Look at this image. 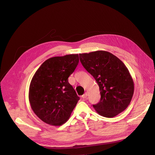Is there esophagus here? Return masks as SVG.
Returning a JSON list of instances; mask_svg holds the SVG:
<instances>
[{
    "label": "esophagus",
    "mask_w": 155,
    "mask_h": 155,
    "mask_svg": "<svg viewBox=\"0 0 155 155\" xmlns=\"http://www.w3.org/2000/svg\"><path fill=\"white\" fill-rule=\"evenodd\" d=\"M82 97L83 99H86L87 97V93L86 92V93H85L82 96Z\"/></svg>",
    "instance_id": "esophagus-1"
}]
</instances>
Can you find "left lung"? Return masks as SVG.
I'll return each instance as SVG.
<instances>
[{
	"mask_svg": "<svg viewBox=\"0 0 155 155\" xmlns=\"http://www.w3.org/2000/svg\"><path fill=\"white\" fill-rule=\"evenodd\" d=\"M80 60L99 86L101 101L93 105L102 116L112 118L123 112L131 101L134 82L124 63L106 51L80 53Z\"/></svg>",
	"mask_w": 155,
	"mask_h": 155,
	"instance_id": "1",
	"label": "left lung"
}]
</instances>
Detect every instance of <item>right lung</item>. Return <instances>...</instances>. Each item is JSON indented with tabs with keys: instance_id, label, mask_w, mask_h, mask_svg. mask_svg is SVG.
Returning <instances> with one entry per match:
<instances>
[{
	"instance_id": "add662e5",
	"label": "right lung",
	"mask_w": 155,
	"mask_h": 155,
	"mask_svg": "<svg viewBox=\"0 0 155 155\" xmlns=\"http://www.w3.org/2000/svg\"><path fill=\"white\" fill-rule=\"evenodd\" d=\"M78 61V54L52 57L41 65L32 77L29 104L44 123L59 126L69 119L80 98L68 78Z\"/></svg>"
}]
</instances>
